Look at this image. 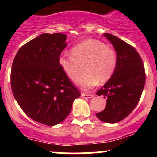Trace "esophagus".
Wrapping results in <instances>:
<instances>
[{
    "mask_svg": "<svg viewBox=\"0 0 157 157\" xmlns=\"http://www.w3.org/2000/svg\"><path fill=\"white\" fill-rule=\"evenodd\" d=\"M81 96L83 98V99H91V98H93V95H91V94H86V93H81Z\"/></svg>",
    "mask_w": 157,
    "mask_h": 157,
    "instance_id": "obj_1",
    "label": "esophagus"
}]
</instances>
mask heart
Masks as SVG:
<instances>
[{"instance_id":"obj_1","label":"heart","mask_w":157,"mask_h":157,"mask_svg":"<svg viewBox=\"0 0 157 157\" xmlns=\"http://www.w3.org/2000/svg\"><path fill=\"white\" fill-rule=\"evenodd\" d=\"M58 64L64 75L72 81L78 77L80 66L85 64L83 71L86 75L80 77L77 83L88 90L94 87L98 82L105 83L112 77L117 66V55L102 41L90 39L73 47L70 56L61 55Z\"/></svg>"}]
</instances>
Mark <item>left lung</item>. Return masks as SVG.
I'll return each instance as SVG.
<instances>
[{"label": "left lung", "mask_w": 157, "mask_h": 157, "mask_svg": "<svg viewBox=\"0 0 157 157\" xmlns=\"http://www.w3.org/2000/svg\"><path fill=\"white\" fill-rule=\"evenodd\" d=\"M105 36L113 45L117 55V66L113 75L96 95L106 99V106L96 114L106 123H116L128 116L135 108L145 84L143 61L135 48L109 33Z\"/></svg>", "instance_id": "obj_1"}]
</instances>
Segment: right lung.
Wrapping results in <instances>:
<instances>
[{
	"label": "right lung",
	"instance_id": "add662e5",
	"mask_svg": "<svg viewBox=\"0 0 157 157\" xmlns=\"http://www.w3.org/2000/svg\"><path fill=\"white\" fill-rule=\"evenodd\" d=\"M66 39L62 33L41 34L19 49L12 64L11 88L17 103L30 118L48 126L64 121L80 96L58 64Z\"/></svg>",
	"mask_w": 157,
	"mask_h": 157
}]
</instances>
